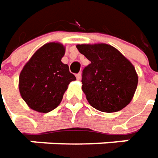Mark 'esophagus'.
Returning <instances> with one entry per match:
<instances>
[{
  "label": "esophagus",
  "instance_id": "1",
  "mask_svg": "<svg viewBox=\"0 0 158 158\" xmlns=\"http://www.w3.org/2000/svg\"><path fill=\"white\" fill-rule=\"evenodd\" d=\"M76 78H77L78 80H80V79H81V73H79L76 74Z\"/></svg>",
  "mask_w": 158,
  "mask_h": 158
}]
</instances>
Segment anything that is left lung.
Returning a JSON list of instances; mask_svg holds the SVG:
<instances>
[{
    "mask_svg": "<svg viewBox=\"0 0 158 158\" xmlns=\"http://www.w3.org/2000/svg\"><path fill=\"white\" fill-rule=\"evenodd\" d=\"M89 60L82 73V90L89 104L106 113L122 110L132 101L138 76L131 62L106 44H78Z\"/></svg>",
    "mask_w": 158,
    "mask_h": 158,
    "instance_id": "left-lung-1",
    "label": "left lung"
}]
</instances>
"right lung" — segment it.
<instances>
[{
    "label": "right lung",
    "mask_w": 158,
    "mask_h": 158,
    "mask_svg": "<svg viewBox=\"0 0 158 158\" xmlns=\"http://www.w3.org/2000/svg\"><path fill=\"white\" fill-rule=\"evenodd\" d=\"M65 48L60 43H48L26 63L19 76L20 94L31 109L48 113L62 101L70 82L76 79L61 59Z\"/></svg>",
    "instance_id": "add662e5"
}]
</instances>
